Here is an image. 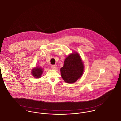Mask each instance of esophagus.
<instances>
[{
	"instance_id": "obj_1",
	"label": "esophagus",
	"mask_w": 121,
	"mask_h": 121,
	"mask_svg": "<svg viewBox=\"0 0 121 121\" xmlns=\"http://www.w3.org/2000/svg\"><path fill=\"white\" fill-rule=\"evenodd\" d=\"M57 66L56 65H53L51 66V68L52 69H53V70H56L57 69Z\"/></svg>"
}]
</instances>
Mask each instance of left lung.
Here are the masks:
<instances>
[{
	"label": "left lung",
	"instance_id": "1",
	"mask_svg": "<svg viewBox=\"0 0 121 121\" xmlns=\"http://www.w3.org/2000/svg\"><path fill=\"white\" fill-rule=\"evenodd\" d=\"M61 76L68 83H74L82 75L84 65L79 55L75 53L69 55L60 69Z\"/></svg>",
	"mask_w": 121,
	"mask_h": 121
}]
</instances>
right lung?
Masks as SVG:
<instances>
[{
  "instance_id": "right-lung-1",
  "label": "right lung",
  "mask_w": 121,
  "mask_h": 121,
  "mask_svg": "<svg viewBox=\"0 0 121 121\" xmlns=\"http://www.w3.org/2000/svg\"><path fill=\"white\" fill-rule=\"evenodd\" d=\"M43 73V70L41 68L36 67L32 70V74L35 78H39L41 76L42 74Z\"/></svg>"
}]
</instances>
